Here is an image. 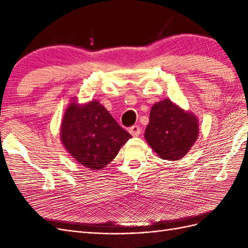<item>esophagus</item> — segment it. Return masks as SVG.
<instances>
[{"mask_svg": "<svg viewBox=\"0 0 248 248\" xmlns=\"http://www.w3.org/2000/svg\"><path fill=\"white\" fill-rule=\"evenodd\" d=\"M129 133L133 137H139L140 133V127L139 125H133L129 128Z\"/></svg>", "mask_w": 248, "mask_h": 248, "instance_id": "1", "label": "esophagus"}]
</instances>
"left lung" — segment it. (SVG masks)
<instances>
[{"label": "left lung", "instance_id": "8db88e82", "mask_svg": "<svg viewBox=\"0 0 248 248\" xmlns=\"http://www.w3.org/2000/svg\"><path fill=\"white\" fill-rule=\"evenodd\" d=\"M199 120L170 99L155 103L150 111L145 140L162 159L178 160L199 137Z\"/></svg>", "mask_w": 248, "mask_h": 248}]
</instances>
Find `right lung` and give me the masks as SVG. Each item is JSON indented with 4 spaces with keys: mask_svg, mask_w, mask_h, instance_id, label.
I'll use <instances>...</instances> for the list:
<instances>
[{
    "mask_svg": "<svg viewBox=\"0 0 248 248\" xmlns=\"http://www.w3.org/2000/svg\"><path fill=\"white\" fill-rule=\"evenodd\" d=\"M71 101L60 129L61 141L81 166L91 170L107 167L131 136L97 100Z\"/></svg>",
    "mask_w": 248,
    "mask_h": 248,
    "instance_id": "right-lung-1",
    "label": "right lung"
}]
</instances>
